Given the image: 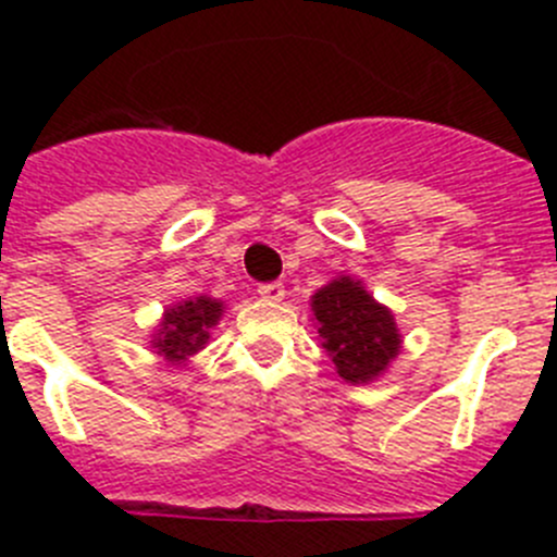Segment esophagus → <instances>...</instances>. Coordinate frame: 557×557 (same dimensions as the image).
Here are the masks:
<instances>
[{"instance_id": "1", "label": "esophagus", "mask_w": 557, "mask_h": 557, "mask_svg": "<svg viewBox=\"0 0 557 557\" xmlns=\"http://www.w3.org/2000/svg\"><path fill=\"white\" fill-rule=\"evenodd\" d=\"M256 293L262 295L264 301H282V298H284V284H278V282L259 284V289H256Z\"/></svg>"}]
</instances>
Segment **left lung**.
I'll return each mask as SVG.
<instances>
[{
	"label": "left lung",
	"instance_id": "left-lung-1",
	"mask_svg": "<svg viewBox=\"0 0 557 557\" xmlns=\"http://www.w3.org/2000/svg\"><path fill=\"white\" fill-rule=\"evenodd\" d=\"M318 337L346 382H371L398 354L393 314L354 278H337L312 295Z\"/></svg>",
	"mask_w": 557,
	"mask_h": 557
}]
</instances>
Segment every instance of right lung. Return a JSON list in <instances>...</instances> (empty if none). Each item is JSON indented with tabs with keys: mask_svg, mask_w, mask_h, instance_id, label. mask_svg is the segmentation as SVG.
<instances>
[{
	"mask_svg": "<svg viewBox=\"0 0 557 557\" xmlns=\"http://www.w3.org/2000/svg\"><path fill=\"white\" fill-rule=\"evenodd\" d=\"M220 314H223V304L211 301L206 295L195 301L178 304L175 309H166L159 339L152 346L172 362H181L209 343V329L220 321Z\"/></svg>",
	"mask_w": 557,
	"mask_h": 557,
	"instance_id": "1",
	"label": "right lung"
}]
</instances>
